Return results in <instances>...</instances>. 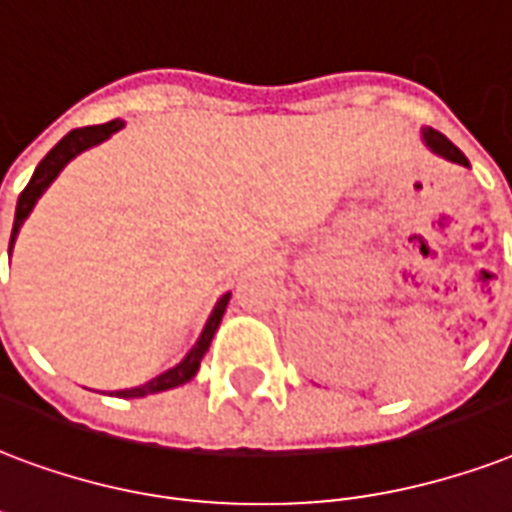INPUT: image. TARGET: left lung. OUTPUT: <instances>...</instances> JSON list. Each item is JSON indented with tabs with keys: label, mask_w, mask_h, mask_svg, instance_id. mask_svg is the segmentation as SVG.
Masks as SVG:
<instances>
[{
	"label": "left lung",
	"mask_w": 512,
	"mask_h": 512,
	"mask_svg": "<svg viewBox=\"0 0 512 512\" xmlns=\"http://www.w3.org/2000/svg\"><path fill=\"white\" fill-rule=\"evenodd\" d=\"M421 142L427 144L429 152H435V155L446 158V161L459 163V166H467V169H470V161L464 158V152L459 150L451 139H446V136L440 134V131H435V128H421Z\"/></svg>",
	"instance_id": "left-lung-1"
}]
</instances>
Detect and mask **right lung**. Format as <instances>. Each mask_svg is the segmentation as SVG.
I'll return each instance as SVG.
<instances>
[{"mask_svg":"<svg viewBox=\"0 0 512 512\" xmlns=\"http://www.w3.org/2000/svg\"><path fill=\"white\" fill-rule=\"evenodd\" d=\"M123 126H126L123 120H109V123H104V126L74 128V131H69V134H66L64 139H61V142H58L56 147H53V150L39 161V166L34 169V174H31L29 185H26V190H23L21 198H18V206H15L13 236H10V255H13V244L15 239H18V233H21V225L26 222L31 209L37 206L42 193L53 185V179L64 171L66 163L72 161V158H77L80 152L91 150V147H96V144L101 142H107L109 136L117 134ZM228 300H230V292H225V295L214 303L212 314H209V319H206L204 330H201V335H198V341L193 343V349L187 351L185 360L179 362V365L169 368L166 373H161V376H155L152 381H147V384L134 386V389H120V392H112V395L147 397V395H155V392H166V389L187 384V381L198 373V368H201V360H204V354L209 351V343H212L214 333H217V327H220L222 314H225V308H228Z\"/></svg>","mask_w":512,"mask_h":512,"instance_id":"right-lung-1","label":"right lung"}]
</instances>
